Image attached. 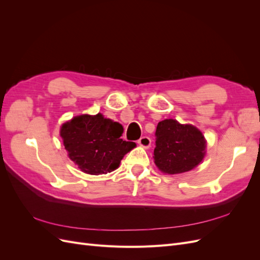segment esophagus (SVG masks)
Masks as SVG:
<instances>
[{
    "mask_svg": "<svg viewBox=\"0 0 260 260\" xmlns=\"http://www.w3.org/2000/svg\"><path fill=\"white\" fill-rule=\"evenodd\" d=\"M138 143H139L141 146H143L144 148H148L149 146H151L152 141H151V139H149L148 137H142V138H141V139L138 141Z\"/></svg>",
    "mask_w": 260,
    "mask_h": 260,
    "instance_id": "34e87169",
    "label": "esophagus"
}]
</instances>
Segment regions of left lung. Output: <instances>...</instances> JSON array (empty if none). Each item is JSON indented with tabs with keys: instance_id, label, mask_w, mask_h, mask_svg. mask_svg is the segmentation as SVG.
I'll list each match as a JSON object with an SVG mask.
<instances>
[{
	"instance_id": "obj_1",
	"label": "left lung",
	"mask_w": 260,
	"mask_h": 260,
	"mask_svg": "<svg viewBox=\"0 0 260 260\" xmlns=\"http://www.w3.org/2000/svg\"><path fill=\"white\" fill-rule=\"evenodd\" d=\"M155 137L154 160L156 166L166 174L190 171L205 155L206 141L194 125L165 119L157 124Z\"/></svg>"
}]
</instances>
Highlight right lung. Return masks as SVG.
I'll use <instances>...</instances> for the list:
<instances>
[{"mask_svg":"<svg viewBox=\"0 0 260 260\" xmlns=\"http://www.w3.org/2000/svg\"><path fill=\"white\" fill-rule=\"evenodd\" d=\"M123 128L103 115H81L62 124L60 137L69 158L90 175L107 174L118 168L123 156L136 147L123 141Z\"/></svg>","mask_w":260,"mask_h":260,"instance_id":"1","label":"right lung"}]
</instances>
